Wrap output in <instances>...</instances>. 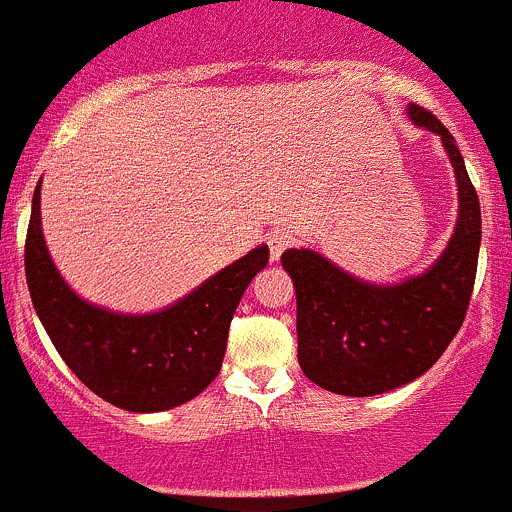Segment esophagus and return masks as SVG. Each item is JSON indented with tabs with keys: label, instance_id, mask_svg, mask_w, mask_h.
<instances>
[{
	"label": "esophagus",
	"instance_id": "1",
	"mask_svg": "<svg viewBox=\"0 0 512 512\" xmlns=\"http://www.w3.org/2000/svg\"><path fill=\"white\" fill-rule=\"evenodd\" d=\"M267 245H270L272 260H280L282 252L294 245V235L289 230H275L270 232V237H267Z\"/></svg>",
	"mask_w": 512,
	"mask_h": 512
}]
</instances>
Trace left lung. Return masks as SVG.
<instances>
[{
    "instance_id": "obj_1",
    "label": "left lung",
    "mask_w": 512,
    "mask_h": 512,
    "mask_svg": "<svg viewBox=\"0 0 512 512\" xmlns=\"http://www.w3.org/2000/svg\"><path fill=\"white\" fill-rule=\"evenodd\" d=\"M416 126L441 136L458 180V223L436 265L401 285H371L312 250H287L297 292V356L304 376L342 396H374L426 374L461 329L478 270L480 203L456 138L426 108Z\"/></svg>"
}]
</instances>
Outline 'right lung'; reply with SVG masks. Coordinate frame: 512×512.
I'll list each match as a JSON object with an SVG mask.
<instances>
[{"label":"right lung","instance_id":"add662e5","mask_svg":"<svg viewBox=\"0 0 512 512\" xmlns=\"http://www.w3.org/2000/svg\"><path fill=\"white\" fill-rule=\"evenodd\" d=\"M41 180L34 190L24 270L36 314L71 371L108 404L153 414L195 399L220 374L232 314L267 245L247 252L198 289L153 314H116L84 302L59 275L41 235Z\"/></svg>","mask_w":512,"mask_h":512}]
</instances>
